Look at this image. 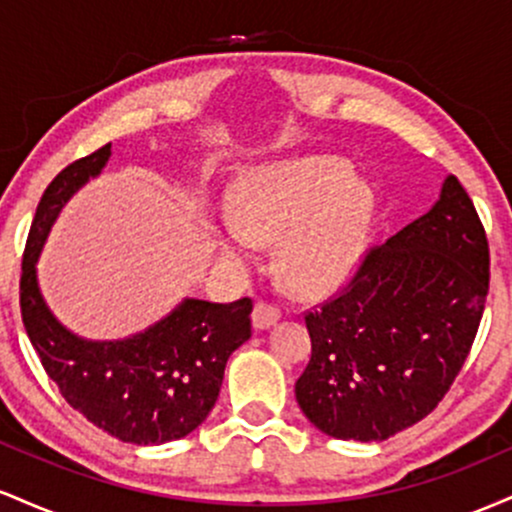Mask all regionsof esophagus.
I'll return each instance as SVG.
<instances>
[{
  "instance_id": "obj_1",
  "label": "esophagus",
  "mask_w": 512,
  "mask_h": 512,
  "mask_svg": "<svg viewBox=\"0 0 512 512\" xmlns=\"http://www.w3.org/2000/svg\"><path fill=\"white\" fill-rule=\"evenodd\" d=\"M281 317V310L272 303H257L255 310H252V327L255 330H269V327L276 325Z\"/></svg>"
}]
</instances>
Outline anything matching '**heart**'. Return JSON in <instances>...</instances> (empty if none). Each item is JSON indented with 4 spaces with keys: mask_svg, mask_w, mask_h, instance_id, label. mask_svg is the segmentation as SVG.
I'll return each instance as SVG.
<instances>
[{
    "mask_svg": "<svg viewBox=\"0 0 512 512\" xmlns=\"http://www.w3.org/2000/svg\"><path fill=\"white\" fill-rule=\"evenodd\" d=\"M233 221L216 228L231 267H248L255 245L276 248V272L298 296L346 284L366 252L373 199L337 158L274 163L245 175L231 199Z\"/></svg>",
    "mask_w": 512,
    "mask_h": 512,
    "instance_id": "1",
    "label": "heart"
}]
</instances>
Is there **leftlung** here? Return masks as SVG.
I'll return each mask as SVG.
<instances>
[{
	"instance_id": "8db88e82",
	"label": "left lung",
	"mask_w": 512,
	"mask_h": 512,
	"mask_svg": "<svg viewBox=\"0 0 512 512\" xmlns=\"http://www.w3.org/2000/svg\"><path fill=\"white\" fill-rule=\"evenodd\" d=\"M489 243L460 180L370 248L339 296L305 315L313 354L296 380L310 424L339 440H385L438 407L477 337Z\"/></svg>"
}]
</instances>
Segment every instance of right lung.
Masks as SVG:
<instances>
[{
  "instance_id": "obj_1",
  "label": "right lung",
  "mask_w": 512,
  "mask_h": 512,
  "mask_svg": "<svg viewBox=\"0 0 512 512\" xmlns=\"http://www.w3.org/2000/svg\"><path fill=\"white\" fill-rule=\"evenodd\" d=\"M108 158L105 144L69 163L40 197L21 264V317L69 407L125 443L158 445L185 438L209 416L228 356L252 334V301L185 298L149 330L117 342H91L69 332L40 293L35 262L64 204L101 175Z\"/></svg>"
}]
</instances>
